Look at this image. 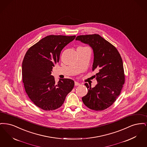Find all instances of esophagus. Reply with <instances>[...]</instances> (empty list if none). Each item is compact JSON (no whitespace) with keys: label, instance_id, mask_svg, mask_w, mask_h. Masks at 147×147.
Returning <instances> with one entry per match:
<instances>
[{"label":"esophagus","instance_id":"esophagus-1","mask_svg":"<svg viewBox=\"0 0 147 147\" xmlns=\"http://www.w3.org/2000/svg\"><path fill=\"white\" fill-rule=\"evenodd\" d=\"M75 85L76 86H79V85H80V84L79 83H78V82H75Z\"/></svg>","mask_w":147,"mask_h":147}]
</instances>
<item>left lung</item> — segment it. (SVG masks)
Returning a JSON list of instances; mask_svg holds the SVG:
<instances>
[{"label":"left lung","mask_w":147,"mask_h":147,"mask_svg":"<svg viewBox=\"0 0 147 147\" xmlns=\"http://www.w3.org/2000/svg\"><path fill=\"white\" fill-rule=\"evenodd\" d=\"M76 40L90 45L94 52L92 70L98 84L94 88L85 83L88 92L82 98L85 105L95 111L109 107L119 97L125 81L123 62L117 49L98 34L80 35Z\"/></svg>","instance_id":"8db88e82"}]
</instances>
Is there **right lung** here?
Masks as SVG:
<instances>
[{
	"mask_svg": "<svg viewBox=\"0 0 147 147\" xmlns=\"http://www.w3.org/2000/svg\"><path fill=\"white\" fill-rule=\"evenodd\" d=\"M76 36L49 35L29 48L22 64L25 90L32 102L45 111L54 110L63 105L74 82L61 79L56 84L51 75L53 67L59 62L63 48Z\"/></svg>",
	"mask_w": 147,
	"mask_h": 147,
	"instance_id": "right-lung-1",
	"label": "right lung"
}]
</instances>
